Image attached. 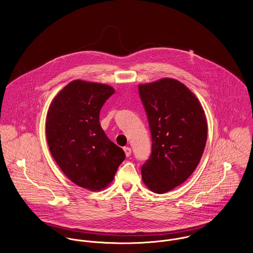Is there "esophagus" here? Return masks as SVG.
Here are the masks:
<instances>
[{"label":"esophagus","mask_w":253,"mask_h":253,"mask_svg":"<svg viewBox=\"0 0 253 253\" xmlns=\"http://www.w3.org/2000/svg\"><path fill=\"white\" fill-rule=\"evenodd\" d=\"M123 149H124V152H125L126 156H127V157H129V156L131 155V153H132V150H131V148H130V147H128V146H126V147H124Z\"/></svg>","instance_id":"obj_1"}]
</instances>
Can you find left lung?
<instances>
[{
	"mask_svg": "<svg viewBox=\"0 0 253 253\" xmlns=\"http://www.w3.org/2000/svg\"><path fill=\"white\" fill-rule=\"evenodd\" d=\"M151 132L152 151L141 178L154 193L183 183L195 170L207 142L208 124L195 94L174 79L139 84Z\"/></svg>",
	"mask_w": 253,
	"mask_h": 253,
	"instance_id": "1",
	"label": "left lung"
}]
</instances>
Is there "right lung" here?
<instances>
[{
  "label": "right lung",
  "mask_w": 253,
  "mask_h": 253,
  "mask_svg": "<svg viewBox=\"0 0 253 253\" xmlns=\"http://www.w3.org/2000/svg\"><path fill=\"white\" fill-rule=\"evenodd\" d=\"M112 86L76 80L54 97L46 115L50 153L65 175L90 191L105 189L125 159L101 127L100 111Z\"/></svg>",
  "instance_id": "add662e5"
}]
</instances>
